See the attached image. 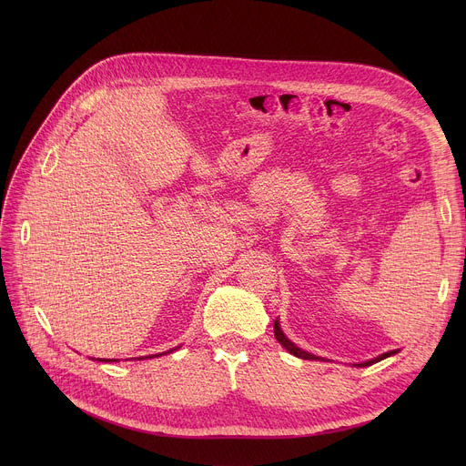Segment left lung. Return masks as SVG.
Returning a JSON list of instances; mask_svg holds the SVG:
<instances>
[{"instance_id":"obj_1","label":"left lung","mask_w":466,"mask_h":466,"mask_svg":"<svg viewBox=\"0 0 466 466\" xmlns=\"http://www.w3.org/2000/svg\"><path fill=\"white\" fill-rule=\"evenodd\" d=\"M275 338H277V341H279V343H280V345H282L289 354H293V356H297V358H300V360H309V361H329V360L319 358V356H315V354H309V352H306V350L299 349L293 341H289V339H288V336L284 334L282 328H280L279 319L275 320ZM394 354H398V350H389V352H385V354H381V356H378V358H374V360L361 361V363H354V367H369V365L378 363V361H381V360H385V358H389V356H394Z\"/></svg>"}]
</instances>
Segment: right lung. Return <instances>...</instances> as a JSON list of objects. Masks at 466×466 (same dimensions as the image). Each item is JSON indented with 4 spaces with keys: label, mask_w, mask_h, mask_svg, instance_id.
Returning a JSON list of instances; mask_svg holds the SVG:
<instances>
[{
    "label": "right lung",
    "mask_w": 466,
    "mask_h": 466,
    "mask_svg": "<svg viewBox=\"0 0 466 466\" xmlns=\"http://www.w3.org/2000/svg\"><path fill=\"white\" fill-rule=\"evenodd\" d=\"M180 347H175V349H171V350H167V352H160V354H153V356H146V358H158V356H164V354H171V352H175V350H178ZM138 360H144V358H138ZM97 361H105V363H108V361H117V360H97Z\"/></svg>",
    "instance_id": "1"
}]
</instances>
